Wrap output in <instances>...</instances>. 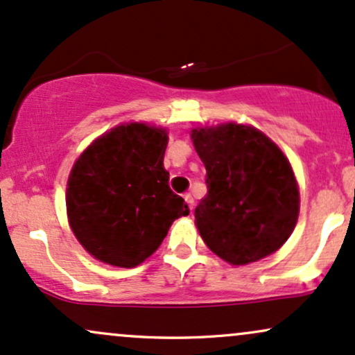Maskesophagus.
Returning <instances> with one entry per match:
<instances>
[{
  "mask_svg": "<svg viewBox=\"0 0 355 355\" xmlns=\"http://www.w3.org/2000/svg\"><path fill=\"white\" fill-rule=\"evenodd\" d=\"M183 198H185V202L189 203L190 209L193 210V207H195V200H193V197H191V193H185V195H183Z\"/></svg>",
  "mask_w": 355,
  "mask_h": 355,
  "instance_id": "1",
  "label": "esophagus"
}]
</instances>
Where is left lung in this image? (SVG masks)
<instances>
[{"label": "left lung", "mask_w": 355, "mask_h": 355, "mask_svg": "<svg viewBox=\"0 0 355 355\" xmlns=\"http://www.w3.org/2000/svg\"><path fill=\"white\" fill-rule=\"evenodd\" d=\"M191 140L207 170V197L195 209L207 247L234 266L279 250L299 217V189L279 146L237 123L191 130Z\"/></svg>", "instance_id": "obj_1"}]
</instances>
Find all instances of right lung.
I'll return each mask as SVG.
<instances>
[{"mask_svg": "<svg viewBox=\"0 0 355 355\" xmlns=\"http://www.w3.org/2000/svg\"><path fill=\"white\" fill-rule=\"evenodd\" d=\"M168 137L144 123L113 128L73 166L67 211L75 237L101 262L135 267L160 247L175 218L189 215L164 168Z\"/></svg>", "mask_w": 355, "mask_h": 355, "instance_id": "add662e5", "label": "right lung"}]
</instances>
